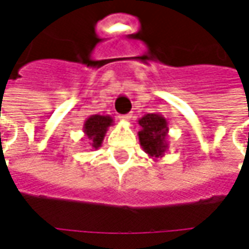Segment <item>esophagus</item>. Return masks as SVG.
Masks as SVG:
<instances>
[{"label":"esophagus","mask_w":249,"mask_h":249,"mask_svg":"<svg viewBox=\"0 0 249 249\" xmlns=\"http://www.w3.org/2000/svg\"><path fill=\"white\" fill-rule=\"evenodd\" d=\"M119 119L123 122H128L131 119V114H124V115H121L119 116Z\"/></svg>","instance_id":"obj_1"}]
</instances>
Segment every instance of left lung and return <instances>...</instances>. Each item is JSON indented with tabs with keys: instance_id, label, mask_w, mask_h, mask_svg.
Masks as SVG:
<instances>
[{
	"instance_id": "left-lung-1",
	"label": "left lung",
	"mask_w": 249,
	"mask_h": 249,
	"mask_svg": "<svg viewBox=\"0 0 249 249\" xmlns=\"http://www.w3.org/2000/svg\"><path fill=\"white\" fill-rule=\"evenodd\" d=\"M139 143L143 151L153 160L165 156L169 149L167 142V122L161 114H146L138 121Z\"/></svg>"
}]
</instances>
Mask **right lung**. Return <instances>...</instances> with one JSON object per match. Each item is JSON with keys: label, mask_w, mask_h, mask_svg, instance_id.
<instances>
[{"label": "right lung", "mask_w": 249, "mask_h": 249, "mask_svg": "<svg viewBox=\"0 0 249 249\" xmlns=\"http://www.w3.org/2000/svg\"><path fill=\"white\" fill-rule=\"evenodd\" d=\"M112 124H114V119L110 115L95 114V115L88 116L83 124V133H84V137L88 139L91 149H99L103 143L107 130Z\"/></svg>", "instance_id": "obj_1"}]
</instances>
